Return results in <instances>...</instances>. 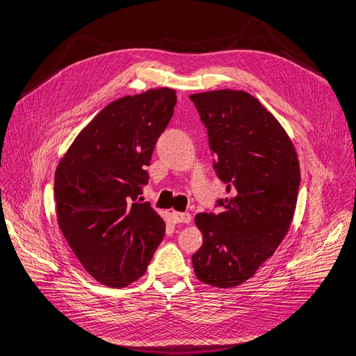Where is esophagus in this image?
<instances>
[{
	"mask_svg": "<svg viewBox=\"0 0 356 356\" xmlns=\"http://www.w3.org/2000/svg\"><path fill=\"white\" fill-rule=\"evenodd\" d=\"M171 220H173L175 222H191L192 220V216L189 213H179V211H173L171 213Z\"/></svg>",
	"mask_w": 356,
	"mask_h": 356,
	"instance_id": "esophagus-1",
	"label": "esophagus"
}]
</instances>
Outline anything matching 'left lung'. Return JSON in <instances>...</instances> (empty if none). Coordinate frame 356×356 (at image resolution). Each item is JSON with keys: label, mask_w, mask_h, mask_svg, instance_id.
Segmentation results:
<instances>
[{"label": "left lung", "mask_w": 356, "mask_h": 356, "mask_svg": "<svg viewBox=\"0 0 356 356\" xmlns=\"http://www.w3.org/2000/svg\"><path fill=\"white\" fill-rule=\"evenodd\" d=\"M208 130L217 176L227 183L221 213L195 217L204 243L192 255L196 277L214 287L251 279L274 254L295 214L300 170L291 138L245 90L189 97Z\"/></svg>", "instance_id": "left-lung-1"}]
</instances>
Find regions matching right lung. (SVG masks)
<instances>
[{
	"instance_id": "right-lung-1",
	"label": "right lung",
	"mask_w": 356,
	"mask_h": 356,
	"mask_svg": "<svg viewBox=\"0 0 356 356\" xmlns=\"http://www.w3.org/2000/svg\"><path fill=\"white\" fill-rule=\"evenodd\" d=\"M176 101L175 89L160 88L110 102L56 170L58 226L83 268L105 286L142 277L164 238V220L139 195Z\"/></svg>"
}]
</instances>
